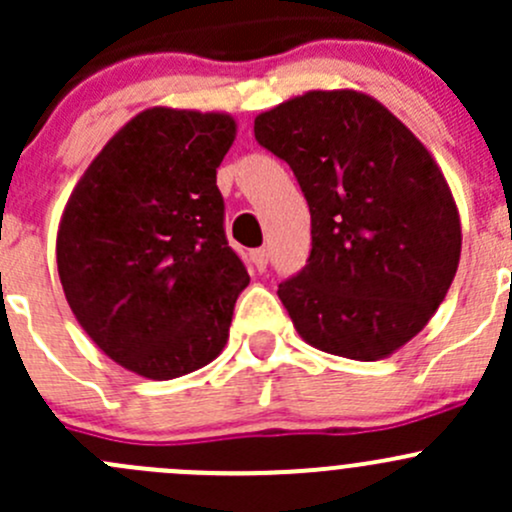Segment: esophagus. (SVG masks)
Returning a JSON list of instances; mask_svg holds the SVG:
<instances>
[{"mask_svg": "<svg viewBox=\"0 0 512 512\" xmlns=\"http://www.w3.org/2000/svg\"><path fill=\"white\" fill-rule=\"evenodd\" d=\"M250 260H252V265L257 267V272H265L267 262H270V252H267L265 247H260V250H252Z\"/></svg>", "mask_w": 512, "mask_h": 512, "instance_id": "esophagus-1", "label": "esophagus"}]
</instances>
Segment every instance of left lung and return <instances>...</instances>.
I'll return each instance as SVG.
<instances>
[{
	"mask_svg": "<svg viewBox=\"0 0 512 512\" xmlns=\"http://www.w3.org/2000/svg\"><path fill=\"white\" fill-rule=\"evenodd\" d=\"M312 215V252L277 289L299 337L356 361L386 359L446 299L461 218L428 148L374 96L307 91L255 118Z\"/></svg>",
	"mask_w": 512,
	"mask_h": 512,
	"instance_id": "obj_1",
	"label": "left lung"
}]
</instances>
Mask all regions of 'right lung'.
Returning a JSON list of instances; mask_svg holds the SVG:
<instances>
[{
  "mask_svg": "<svg viewBox=\"0 0 512 512\" xmlns=\"http://www.w3.org/2000/svg\"><path fill=\"white\" fill-rule=\"evenodd\" d=\"M230 113L153 106L118 128L71 190L56 232L66 302L91 342L156 381L210 364L250 285L227 245L218 165Z\"/></svg>",
  "mask_w": 512,
  "mask_h": 512,
  "instance_id": "obj_1",
  "label": "right lung"
}]
</instances>
